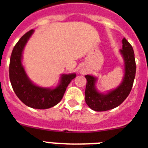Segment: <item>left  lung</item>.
I'll list each match as a JSON object with an SVG mask.
<instances>
[{
    "instance_id": "1",
    "label": "left lung",
    "mask_w": 148,
    "mask_h": 148,
    "mask_svg": "<svg viewBox=\"0 0 148 148\" xmlns=\"http://www.w3.org/2000/svg\"><path fill=\"white\" fill-rule=\"evenodd\" d=\"M125 64L124 77L119 86L107 93H99L96 88L97 78L92 75H86L85 101L89 107L94 111H107L117 107L128 97L132 88L136 64L132 46L126 40L122 39V49H120Z\"/></svg>"
}]
</instances>
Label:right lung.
I'll return each mask as SVG.
<instances>
[{"mask_svg":"<svg viewBox=\"0 0 148 148\" xmlns=\"http://www.w3.org/2000/svg\"><path fill=\"white\" fill-rule=\"evenodd\" d=\"M34 30L24 34L12 51L9 66L10 80L14 93L29 107L45 109L53 107L62 100L66 88L76 74H62L59 84L55 88H45L34 84L29 80L22 64L23 51Z\"/></svg>","mask_w":148,"mask_h":148,"instance_id":"add662e5","label":"right lung"}]
</instances>
